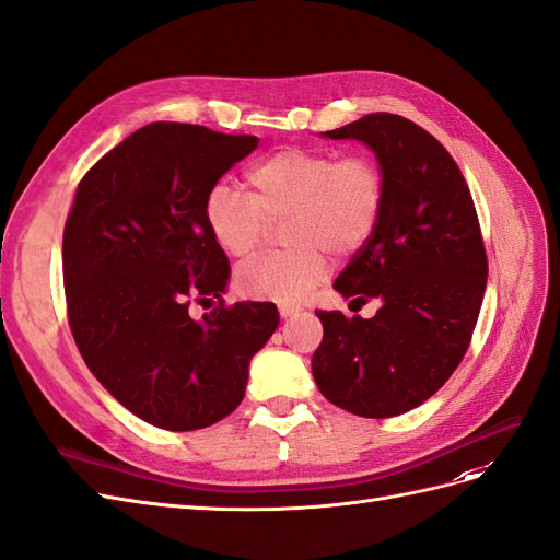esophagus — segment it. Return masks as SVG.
I'll return each mask as SVG.
<instances>
[{
    "label": "esophagus",
    "instance_id": "esophagus-1",
    "mask_svg": "<svg viewBox=\"0 0 560 560\" xmlns=\"http://www.w3.org/2000/svg\"><path fill=\"white\" fill-rule=\"evenodd\" d=\"M298 312H300V307H295V305H279L281 318H289V316H293V314H298Z\"/></svg>",
    "mask_w": 560,
    "mask_h": 560
}]
</instances>
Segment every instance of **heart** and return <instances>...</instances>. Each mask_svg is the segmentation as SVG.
<instances>
[{
  "mask_svg": "<svg viewBox=\"0 0 560 560\" xmlns=\"http://www.w3.org/2000/svg\"><path fill=\"white\" fill-rule=\"evenodd\" d=\"M246 180L250 195L218 183L203 199L213 242L232 258H248L262 244L269 222H283L293 248L260 255L236 269L246 298L293 305L322 283L330 260L354 255L373 236L385 209L387 180L375 159L307 148H281L255 162Z\"/></svg>",
  "mask_w": 560,
  "mask_h": 560,
  "instance_id": "1",
  "label": "heart"
}]
</instances>
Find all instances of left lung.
<instances>
[{"label": "left lung", "mask_w": 560, "mask_h": 560, "mask_svg": "<svg viewBox=\"0 0 560 560\" xmlns=\"http://www.w3.org/2000/svg\"><path fill=\"white\" fill-rule=\"evenodd\" d=\"M324 136L365 142L387 197L373 236L332 283L357 305L377 298L380 310H318L312 373L338 408L394 418L434 396L467 354L488 279L481 225L465 175L422 126L375 112Z\"/></svg>", "instance_id": "8db88e82"}]
</instances>
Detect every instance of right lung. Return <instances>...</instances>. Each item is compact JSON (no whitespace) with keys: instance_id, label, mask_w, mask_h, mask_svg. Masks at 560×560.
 Listing matches in <instances>:
<instances>
[{"instance_id":"1","label":"right lung","mask_w":560,"mask_h":560,"mask_svg":"<svg viewBox=\"0 0 560 560\" xmlns=\"http://www.w3.org/2000/svg\"><path fill=\"white\" fill-rule=\"evenodd\" d=\"M255 148V136L154 121L77 187L62 232L70 330L95 380L159 429L228 418L279 326L271 302L225 305L230 260L203 220L206 191ZM195 304L217 307L195 319Z\"/></svg>"}]
</instances>
